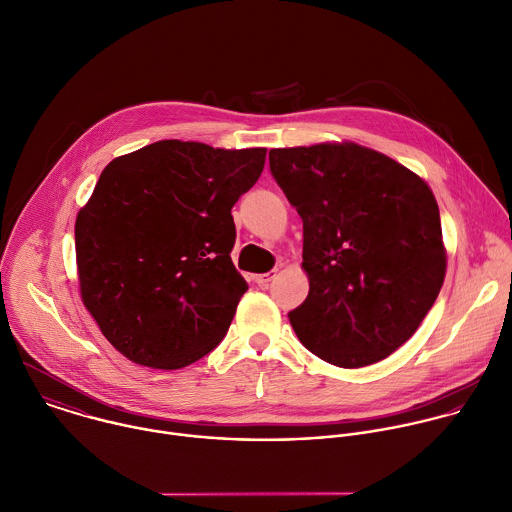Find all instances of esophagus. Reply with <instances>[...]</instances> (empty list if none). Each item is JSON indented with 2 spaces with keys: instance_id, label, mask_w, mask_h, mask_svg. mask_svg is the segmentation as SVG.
Segmentation results:
<instances>
[{
  "instance_id": "34e87169",
  "label": "esophagus",
  "mask_w": 512,
  "mask_h": 512,
  "mask_svg": "<svg viewBox=\"0 0 512 512\" xmlns=\"http://www.w3.org/2000/svg\"><path fill=\"white\" fill-rule=\"evenodd\" d=\"M275 275H277V271H267V273H259V275H255L253 279H255V283H257L259 287H267V285L275 279Z\"/></svg>"
}]
</instances>
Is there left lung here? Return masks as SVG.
<instances>
[{"label":"left lung","mask_w":512,"mask_h":512,"mask_svg":"<svg viewBox=\"0 0 512 512\" xmlns=\"http://www.w3.org/2000/svg\"><path fill=\"white\" fill-rule=\"evenodd\" d=\"M269 167L303 219L309 295L289 313L299 341L345 369L383 361L413 337L445 281L431 187L357 143L271 149Z\"/></svg>","instance_id":"left-lung-1"}]
</instances>
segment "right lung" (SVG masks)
Here are the masks:
<instances>
[{"mask_svg": "<svg viewBox=\"0 0 512 512\" xmlns=\"http://www.w3.org/2000/svg\"><path fill=\"white\" fill-rule=\"evenodd\" d=\"M267 149L165 139L113 159L75 221L85 309L129 361L181 369L225 337L247 281L231 209Z\"/></svg>", "mask_w": 512, "mask_h": 512, "instance_id": "right-lung-1", "label": "right lung"}]
</instances>
